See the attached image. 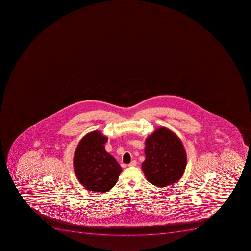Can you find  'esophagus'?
<instances>
[{
  "label": "esophagus",
  "instance_id": "34e87169",
  "mask_svg": "<svg viewBox=\"0 0 251 251\" xmlns=\"http://www.w3.org/2000/svg\"><path fill=\"white\" fill-rule=\"evenodd\" d=\"M137 165V161L136 160H133V161H131L129 164H128V167H134Z\"/></svg>",
  "mask_w": 251,
  "mask_h": 251
}]
</instances>
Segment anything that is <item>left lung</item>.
<instances>
[{
	"label": "left lung",
	"instance_id": "obj_1",
	"mask_svg": "<svg viewBox=\"0 0 251 251\" xmlns=\"http://www.w3.org/2000/svg\"><path fill=\"white\" fill-rule=\"evenodd\" d=\"M145 154L141 169L150 183L164 188L181 178L187 155L182 141L169 128L160 127L148 137Z\"/></svg>",
	"mask_w": 251,
	"mask_h": 251
}]
</instances>
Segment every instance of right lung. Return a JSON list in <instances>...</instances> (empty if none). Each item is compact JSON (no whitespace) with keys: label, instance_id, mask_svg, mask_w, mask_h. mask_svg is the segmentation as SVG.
I'll use <instances>...</instances> for the list:
<instances>
[{"label":"right lung","instance_id":"add662e5","mask_svg":"<svg viewBox=\"0 0 251 251\" xmlns=\"http://www.w3.org/2000/svg\"><path fill=\"white\" fill-rule=\"evenodd\" d=\"M107 141L100 132L93 131L82 137L76 148L75 173L79 183L90 192H108L122 173V167L105 151L104 144Z\"/></svg>","mask_w":251,"mask_h":251}]
</instances>
